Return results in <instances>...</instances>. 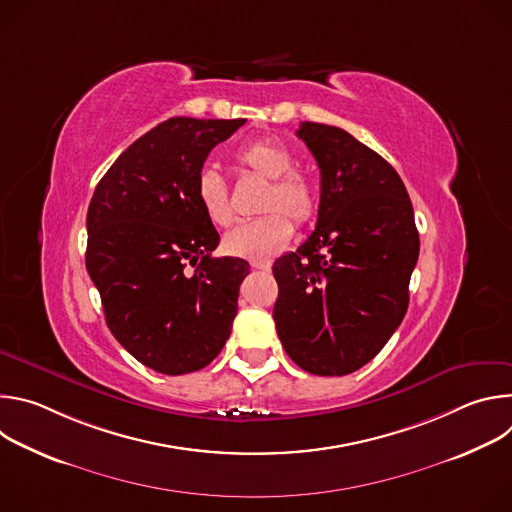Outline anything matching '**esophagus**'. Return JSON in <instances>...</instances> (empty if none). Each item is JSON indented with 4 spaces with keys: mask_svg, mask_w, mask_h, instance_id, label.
<instances>
[{
    "mask_svg": "<svg viewBox=\"0 0 512 512\" xmlns=\"http://www.w3.org/2000/svg\"><path fill=\"white\" fill-rule=\"evenodd\" d=\"M253 269H261V271H271V263L269 261H251Z\"/></svg>",
    "mask_w": 512,
    "mask_h": 512,
    "instance_id": "34e87169",
    "label": "esophagus"
}]
</instances>
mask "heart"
<instances>
[{
    "label": "heart",
    "mask_w": 512,
    "mask_h": 512,
    "mask_svg": "<svg viewBox=\"0 0 512 512\" xmlns=\"http://www.w3.org/2000/svg\"><path fill=\"white\" fill-rule=\"evenodd\" d=\"M235 162L259 178L269 180L255 221L241 223L225 235L223 247L229 255L249 261H267L291 239L290 216L296 225H306L318 212V192L310 178L296 172V158L287 145L273 137L247 141L237 150ZM196 200L208 223L229 227L235 218L227 182L214 170H204L196 180Z\"/></svg>",
    "instance_id": "1"
}]
</instances>
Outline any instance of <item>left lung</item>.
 I'll list each match as a JSON object with an SVG mask.
<instances>
[{"label": "left lung", "instance_id": "left-lung-1", "mask_svg": "<svg viewBox=\"0 0 512 512\" xmlns=\"http://www.w3.org/2000/svg\"><path fill=\"white\" fill-rule=\"evenodd\" d=\"M298 137L320 168L316 231L273 263V320L298 367L320 377L358 371L409 306L419 235L395 168L348 131L304 121Z\"/></svg>", "mask_w": 512, "mask_h": 512}]
</instances>
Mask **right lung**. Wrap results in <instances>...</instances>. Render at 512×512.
Masks as SVG:
<instances>
[{
	"instance_id": "add662e5",
	"label": "right lung",
	"mask_w": 512,
	"mask_h": 512,
	"mask_svg": "<svg viewBox=\"0 0 512 512\" xmlns=\"http://www.w3.org/2000/svg\"><path fill=\"white\" fill-rule=\"evenodd\" d=\"M243 123H160L115 160L89 204L87 271L107 326L162 375L204 369L231 336L249 263L212 257L221 239L198 206L196 180L214 145Z\"/></svg>"
}]
</instances>
